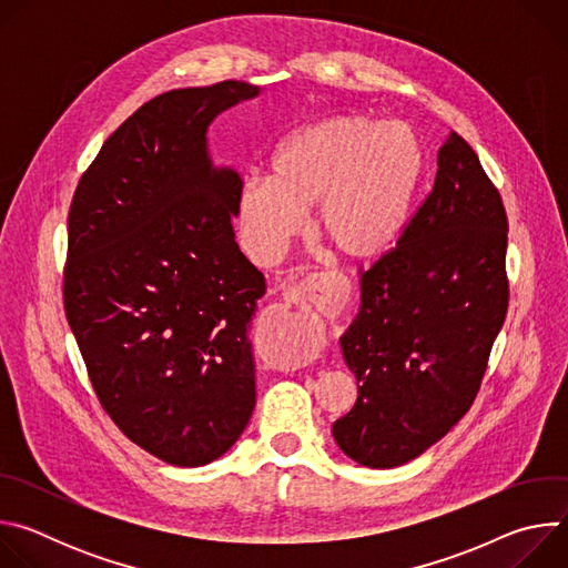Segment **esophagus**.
Masks as SVG:
<instances>
[{"instance_id":"34e87169","label":"esophagus","mask_w":568,"mask_h":568,"mask_svg":"<svg viewBox=\"0 0 568 568\" xmlns=\"http://www.w3.org/2000/svg\"><path fill=\"white\" fill-rule=\"evenodd\" d=\"M301 298L307 301L321 314H333L344 305L346 292L339 278L314 274V276H307L296 290L285 292V301L290 303H298Z\"/></svg>"}]
</instances>
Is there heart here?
<instances>
[{
    "label": "heart",
    "mask_w": 568,
    "mask_h": 568,
    "mask_svg": "<svg viewBox=\"0 0 568 568\" xmlns=\"http://www.w3.org/2000/svg\"><path fill=\"white\" fill-rule=\"evenodd\" d=\"M423 180V148L402 123L348 112L294 130L270 161V175L242 178L237 229L272 261L312 210V233L337 258L366 263L388 252L409 220Z\"/></svg>",
    "instance_id": "heart-1"
}]
</instances>
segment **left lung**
I'll return each instance as SVG.
<instances>
[{
    "mask_svg": "<svg viewBox=\"0 0 568 568\" xmlns=\"http://www.w3.org/2000/svg\"><path fill=\"white\" fill-rule=\"evenodd\" d=\"M508 217L469 143L438 150L429 197L359 278L362 305L339 337L357 379L333 438L355 463L418 458L471 407L508 310Z\"/></svg>",
    "mask_w": 568,
    "mask_h": 568,
    "instance_id": "1",
    "label": "left lung"
}]
</instances>
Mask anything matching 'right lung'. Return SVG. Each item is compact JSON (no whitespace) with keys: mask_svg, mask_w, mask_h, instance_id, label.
<instances>
[{"mask_svg":"<svg viewBox=\"0 0 568 568\" xmlns=\"http://www.w3.org/2000/svg\"><path fill=\"white\" fill-rule=\"evenodd\" d=\"M263 90L242 80L161 94L101 148L69 211L64 312L103 409L175 467L220 458L256 407L252 316L265 276L240 252V175L209 128Z\"/></svg>","mask_w":568,"mask_h":568,"instance_id":"1","label":"right lung"}]
</instances>
